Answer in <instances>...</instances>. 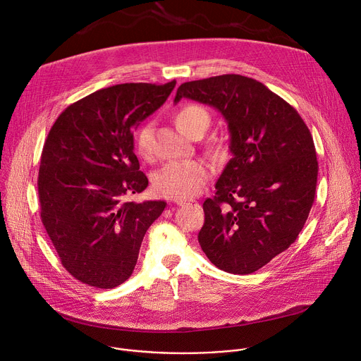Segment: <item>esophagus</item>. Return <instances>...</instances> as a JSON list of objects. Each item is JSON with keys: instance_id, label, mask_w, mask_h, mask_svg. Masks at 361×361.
Segmentation results:
<instances>
[{"instance_id": "esophagus-1", "label": "esophagus", "mask_w": 361, "mask_h": 361, "mask_svg": "<svg viewBox=\"0 0 361 361\" xmlns=\"http://www.w3.org/2000/svg\"><path fill=\"white\" fill-rule=\"evenodd\" d=\"M177 204L181 205V207H200L197 201H177Z\"/></svg>"}]
</instances>
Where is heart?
Returning <instances> with one entry per match:
<instances>
[{
    "mask_svg": "<svg viewBox=\"0 0 361 361\" xmlns=\"http://www.w3.org/2000/svg\"><path fill=\"white\" fill-rule=\"evenodd\" d=\"M209 111L200 106L183 107L176 123L178 128L187 134L201 133L210 126ZM134 145L138 156L148 159L152 152V124L145 123L135 134ZM209 180V169L200 160H180L166 163L152 176V188L159 195L173 200H187L201 192Z\"/></svg>",
    "mask_w": 361,
    "mask_h": 361,
    "instance_id": "heart-1",
    "label": "heart"
}]
</instances>
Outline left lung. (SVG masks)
<instances>
[{
    "label": "left lung",
    "mask_w": 361,
    "mask_h": 361,
    "mask_svg": "<svg viewBox=\"0 0 361 361\" xmlns=\"http://www.w3.org/2000/svg\"><path fill=\"white\" fill-rule=\"evenodd\" d=\"M181 98L223 116L233 156L202 204L198 243L220 270L254 273L295 241L312 210L319 163L310 130L287 101L238 74L184 82L176 104Z\"/></svg>",
    "instance_id": "left-lung-1"
}]
</instances>
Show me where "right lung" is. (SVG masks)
Returning <instances> with one entry per match:
<instances>
[{"label": "right lung", "mask_w": 361, "mask_h": 361, "mask_svg": "<svg viewBox=\"0 0 361 361\" xmlns=\"http://www.w3.org/2000/svg\"><path fill=\"white\" fill-rule=\"evenodd\" d=\"M176 81L117 84L67 107L45 140L38 173L41 220L66 270L114 288L130 279L148 227L166 201H124L141 192L133 131L157 111Z\"/></svg>", "instance_id": "obj_1"}]
</instances>
